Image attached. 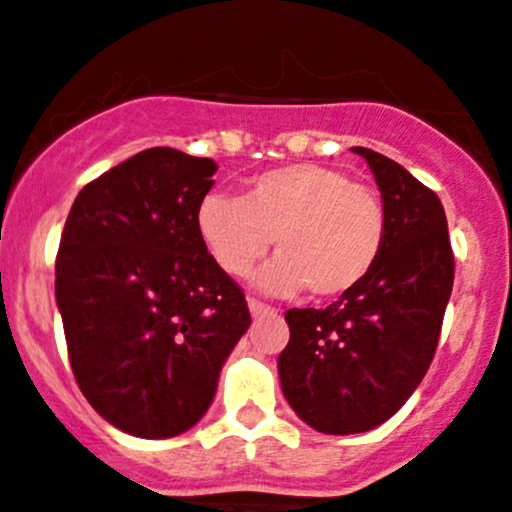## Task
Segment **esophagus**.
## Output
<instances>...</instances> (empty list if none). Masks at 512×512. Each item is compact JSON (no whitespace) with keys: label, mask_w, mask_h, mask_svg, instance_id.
I'll return each instance as SVG.
<instances>
[{"label":"esophagus","mask_w":512,"mask_h":512,"mask_svg":"<svg viewBox=\"0 0 512 512\" xmlns=\"http://www.w3.org/2000/svg\"><path fill=\"white\" fill-rule=\"evenodd\" d=\"M247 308H250L252 318H262V315H272V313H275V310H272L270 305L260 303V300H255V298L247 300Z\"/></svg>","instance_id":"1"}]
</instances>
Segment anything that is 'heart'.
Here are the masks:
<instances>
[{
    "label": "heart",
    "instance_id": "b5f03b06",
    "mask_svg": "<svg viewBox=\"0 0 512 512\" xmlns=\"http://www.w3.org/2000/svg\"><path fill=\"white\" fill-rule=\"evenodd\" d=\"M386 207L371 186L321 164H288L252 176L240 199L209 194L197 234L214 265L250 275L275 240L280 252L257 275L267 293L338 298L369 278L386 245Z\"/></svg>",
    "mask_w": 512,
    "mask_h": 512
}]
</instances>
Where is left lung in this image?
Instances as JSON below:
<instances>
[{
    "instance_id": "8db88e82",
    "label": "left lung",
    "mask_w": 512,
    "mask_h": 512,
    "mask_svg": "<svg viewBox=\"0 0 512 512\" xmlns=\"http://www.w3.org/2000/svg\"><path fill=\"white\" fill-rule=\"evenodd\" d=\"M386 207V245L369 278L328 308L285 313L283 394L323 434H358L394 417L437 351L455 257L439 197L404 166L353 146Z\"/></svg>"
}]
</instances>
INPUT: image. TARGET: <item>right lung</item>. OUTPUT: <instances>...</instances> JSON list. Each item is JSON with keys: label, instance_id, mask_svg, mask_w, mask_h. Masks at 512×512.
Returning a JSON list of instances; mask_svg holds the SVG:
<instances>
[{"label": "right lung", "instance_id": "add662e5", "mask_svg": "<svg viewBox=\"0 0 512 512\" xmlns=\"http://www.w3.org/2000/svg\"><path fill=\"white\" fill-rule=\"evenodd\" d=\"M217 164L146 148L75 197L55 262V300L75 381L121 432L191 429L250 328L245 295L214 265L197 209Z\"/></svg>", "mask_w": 512, "mask_h": 512}]
</instances>
